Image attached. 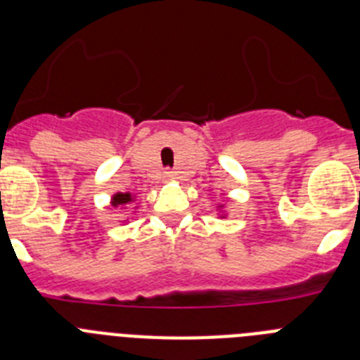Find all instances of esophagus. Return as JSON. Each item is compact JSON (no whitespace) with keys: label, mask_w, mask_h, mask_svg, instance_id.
I'll list each match as a JSON object with an SVG mask.
<instances>
[{"label":"esophagus","mask_w":360,"mask_h":360,"mask_svg":"<svg viewBox=\"0 0 360 360\" xmlns=\"http://www.w3.org/2000/svg\"><path fill=\"white\" fill-rule=\"evenodd\" d=\"M173 178H174L173 171H165V173H164V180H165V182H169V180H173Z\"/></svg>","instance_id":"obj_1"}]
</instances>
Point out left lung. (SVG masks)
Returning a JSON list of instances; mask_svg holds the SVG:
<instances>
[{"instance_id":"1","label":"left lung","mask_w":360,"mask_h":360,"mask_svg":"<svg viewBox=\"0 0 360 360\" xmlns=\"http://www.w3.org/2000/svg\"><path fill=\"white\" fill-rule=\"evenodd\" d=\"M216 211H218V212H216V214H218V218H221V219L227 218V211H225L224 203H219V205H216Z\"/></svg>"}]
</instances>
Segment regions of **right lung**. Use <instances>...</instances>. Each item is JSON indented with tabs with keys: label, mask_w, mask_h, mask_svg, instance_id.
<instances>
[{
	"label": "right lung",
	"mask_w": 360,
	"mask_h": 360,
	"mask_svg": "<svg viewBox=\"0 0 360 360\" xmlns=\"http://www.w3.org/2000/svg\"><path fill=\"white\" fill-rule=\"evenodd\" d=\"M136 196H133L131 193H115V195L111 196V205L115 209H126V205H129V203L135 202ZM136 209V207H135ZM128 219H122L120 224H126Z\"/></svg>",
	"instance_id": "obj_1"
}]
</instances>
